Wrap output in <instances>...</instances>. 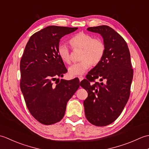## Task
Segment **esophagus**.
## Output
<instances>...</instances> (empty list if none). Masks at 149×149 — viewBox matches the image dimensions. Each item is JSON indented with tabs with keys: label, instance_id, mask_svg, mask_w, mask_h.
<instances>
[{
	"label": "esophagus",
	"instance_id": "esophagus-1",
	"mask_svg": "<svg viewBox=\"0 0 149 149\" xmlns=\"http://www.w3.org/2000/svg\"><path fill=\"white\" fill-rule=\"evenodd\" d=\"M78 78H79V79L80 81H81L82 80H83V79H84V77L83 76H79Z\"/></svg>",
	"mask_w": 149,
	"mask_h": 149
}]
</instances>
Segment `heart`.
Instances as JSON below:
<instances>
[{
    "instance_id": "1",
    "label": "heart",
    "mask_w": 149,
    "mask_h": 149,
    "mask_svg": "<svg viewBox=\"0 0 149 149\" xmlns=\"http://www.w3.org/2000/svg\"><path fill=\"white\" fill-rule=\"evenodd\" d=\"M70 43L74 49H83L81 56L82 61L74 63L68 68V74L72 77L84 74L91 64L96 65L99 63L105 54L106 46L103 41L94 38L90 34L79 33L71 38ZM58 53L65 63H70V50L65 43H60L58 45Z\"/></svg>"
}]
</instances>
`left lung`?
<instances>
[{"label": "left lung", "instance_id": "1", "mask_svg": "<svg viewBox=\"0 0 149 149\" xmlns=\"http://www.w3.org/2000/svg\"><path fill=\"white\" fill-rule=\"evenodd\" d=\"M87 30L102 36L106 51L86 79L81 82L88 94L84 100L85 116L91 124L106 126L120 116L130 95L133 77L130 52L124 39L111 27L100 26ZM97 78L101 83L95 81Z\"/></svg>", "mask_w": 149, "mask_h": 149}]
</instances>
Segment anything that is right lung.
I'll use <instances>...</instances> for the list:
<instances>
[{"instance_id": "obj_1", "label": "right lung", "mask_w": 149, "mask_h": 149, "mask_svg": "<svg viewBox=\"0 0 149 149\" xmlns=\"http://www.w3.org/2000/svg\"><path fill=\"white\" fill-rule=\"evenodd\" d=\"M77 27L48 26L31 36L22 55L20 89L32 116L44 125L59 122L79 81L59 80L67 72L59 58L60 39Z\"/></svg>"}]
</instances>
